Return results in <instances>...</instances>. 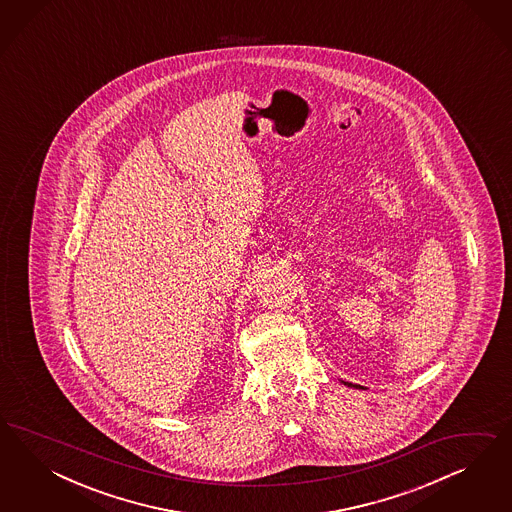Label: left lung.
<instances>
[{
    "label": "left lung",
    "instance_id": "left-lung-1",
    "mask_svg": "<svg viewBox=\"0 0 512 512\" xmlns=\"http://www.w3.org/2000/svg\"><path fill=\"white\" fill-rule=\"evenodd\" d=\"M347 385H349V387H351V383H347Z\"/></svg>",
    "mask_w": 512,
    "mask_h": 512
}]
</instances>
